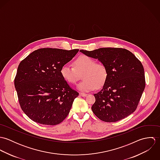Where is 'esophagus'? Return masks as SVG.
<instances>
[{
    "instance_id": "esophagus-1",
    "label": "esophagus",
    "mask_w": 160,
    "mask_h": 160,
    "mask_svg": "<svg viewBox=\"0 0 160 160\" xmlns=\"http://www.w3.org/2000/svg\"><path fill=\"white\" fill-rule=\"evenodd\" d=\"M79 95L81 96V97H86L88 95L87 93H82V92H80L79 93Z\"/></svg>"
}]
</instances>
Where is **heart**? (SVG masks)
I'll use <instances>...</instances> for the list:
<instances>
[{
  "instance_id": "obj_1",
  "label": "heart",
  "mask_w": 160,
  "mask_h": 160,
  "mask_svg": "<svg viewBox=\"0 0 160 160\" xmlns=\"http://www.w3.org/2000/svg\"><path fill=\"white\" fill-rule=\"evenodd\" d=\"M84 72V79L77 86L79 91H91L97 86L100 88L104 85L108 78L107 67L101 63L87 55L78 57L73 62V66L65 64L60 69V74L63 79L69 84H75L79 78V73Z\"/></svg>"
}]
</instances>
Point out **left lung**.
<instances>
[{
  "label": "left lung",
  "instance_id": "left-lung-1",
  "mask_svg": "<svg viewBox=\"0 0 160 160\" xmlns=\"http://www.w3.org/2000/svg\"><path fill=\"white\" fill-rule=\"evenodd\" d=\"M80 52L98 59L108 70L102 89L94 94L92 110L95 115L103 121L112 122L135 112L145 87L144 69L136 57L122 48Z\"/></svg>",
  "mask_w": 160,
  "mask_h": 160
}]
</instances>
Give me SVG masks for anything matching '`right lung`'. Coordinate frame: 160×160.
<instances>
[{
    "label": "right lung",
    "mask_w": 160,
    "mask_h": 160,
    "mask_svg": "<svg viewBox=\"0 0 160 160\" xmlns=\"http://www.w3.org/2000/svg\"><path fill=\"white\" fill-rule=\"evenodd\" d=\"M78 51L42 48L20 62L15 87L20 107L31 120L53 126L67 118L79 93L63 79L60 69Z\"/></svg>",
    "instance_id": "1"
}]
</instances>
